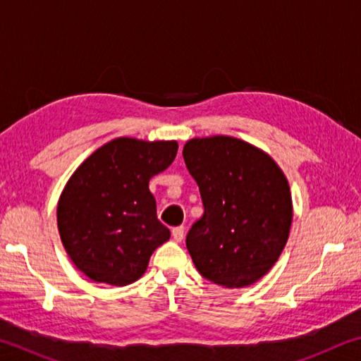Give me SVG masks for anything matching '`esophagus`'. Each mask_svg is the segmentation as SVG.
<instances>
[{"label":"esophagus","instance_id":"obj_1","mask_svg":"<svg viewBox=\"0 0 361 361\" xmlns=\"http://www.w3.org/2000/svg\"><path fill=\"white\" fill-rule=\"evenodd\" d=\"M172 237L175 242H181L183 237H185V228L183 226H180V228H173L172 229Z\"/></svg>","mask_w":361,"mask_h":361}]
</instances>
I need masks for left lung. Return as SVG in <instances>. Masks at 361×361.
I'll list each match as a JSON object with an SVG mask.
<instances>
[{
    "label": "left lung",
    "instance_id": "8db88e82",
    "mask_svg": "<svg viewBox=\"0 0 361 361\" xmlns=\"http://www.w3.org/2000/svg\"><path fill=\"white\" fill-rule=\"evenodd\" d=\"M183 159L204 204L186 237L195 269L224 288L258 282L290 235L293 200L282 169L258 146L228 135L188 140Z\"/></svg>",
    "mask_w": 361,
    "mask_h": 361
}]
</instances>
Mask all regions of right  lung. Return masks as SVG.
Instances as JSON below:
<instances>
[{
    "label": "right lung",
    "mask_w": 361,
    "mask_h": 361,
    "mask_svg": "<svg viewBox=\"0 0 361 361\" xmlns=\"http://www.w3.org/2000/svg\"><path fill=\"white\" fill-rule=\"evenodd\" d=\"M175 140L119 137L95 149L66 181L57 205L63 247L97 283L126 286L143 276L170 239L157 219L149 180L173 162Z\"/></svg>",
    "instance_id": "obj_1"
}]
</instances>
